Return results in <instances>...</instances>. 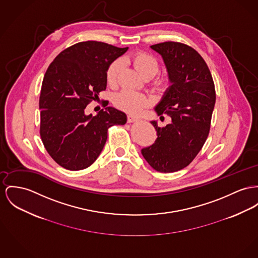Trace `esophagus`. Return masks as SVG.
<instances>
[{"instance_id": "esophagus-1", "label": "esophagus", "mask_w": 258, "mask_h": 258, "mask_svg": "<svg viewBox=\"0 0 258 258\" xmlns=\"http://www.w3.org/2000/svg\"><path fill=\"white\" fill-rule=\"evenodd\" d=\"M127 121H128V123H133V122L138 121V118L135 117V116H133V115H128L127 116Z\"/></svg>"}]
</instances>
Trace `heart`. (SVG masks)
Listing matches in <instances>:
<instances>
[{
  "label": "heart",
  "instance_id": "heart-1",
  "mask_svg": "<svg viewBox=\"0 0 258 258\" xmlns=\"http://www.w3.org/2000/svg\"><path fill=\"white\" fill-rule=\"evenodd\" d=\"M127 61L134 68L143 78H151L158 70V61L154 55L145 52H137L127 58ZM120 60H114L106 69V82L109 86L117 83L121 71ZM172 78L168 72L157 75L154 87L158 91H166L171 86ZM118 108L131 114H139L145 107L149 106L150 100L143 94L129 91H122L114 100Z\"/></svg>",
  "mask_w": 258,
  "mask_h": 258
}]
</instances>
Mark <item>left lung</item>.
<instances>
[{"label": "left lung", "instance_id": "obj_1", "mask_svg": "<svg viewBox=\"0 0 258 258\" xmlns=\"http://www.w3.org/2000/svg\"><path fill=\"white\" fill-rule=\"evenodd\" d=\"M151 48L162 55L172 78L155 111L160 116L167 114L171 121L164 127L151 122L157 138L155 144L142 150V155L156 171L171 173L188 166L204 147L216 93L210 70L195 49L172 41Z\"/></svg>", "mask_w": 258, "mask_h": 258}]
</instances>
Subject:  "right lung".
<instances>
[{
  "instance_id": "obj_1",
  "label": "right lung",
  "mask_w": 258,
  "mask_h": 258,
  "mask_svg": "<svg viewBox=\"0 0 258 258\" xmlns=\"http://www.w3.org/2000/svg\"><path fill=\"white\" fill-rule=\"evenodd\" d=\"M128 48L86 41L59 52L47 69L39 99L40 136L45 149L61 167H89L103 151L107 130L124 125L127 116L107 106L87 115L89 103L106 89V69ZM108 103V102H107Z\"/></svg>"
}]
</instances>
